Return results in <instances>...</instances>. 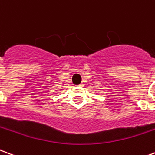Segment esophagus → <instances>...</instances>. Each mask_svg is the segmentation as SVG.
Returning a JSON list of instances; mask_svg holds the SVG:
<instances>
[{
    "instance_id": "esophagus-1",
    "label": "esophagus",
    "mask_w": 155,
    "mask_h": 155,
    "mask_svg": "<svg viewBox=\"0 0 155 155\" xmlns=\"http://www.w3.org/2000/svg\"><path fill=\"white\" fill-rule=\"evenodd\" d=\"M83 85H84V84H81L79 86H83Z\"/></svg>"
}]
</instances>
